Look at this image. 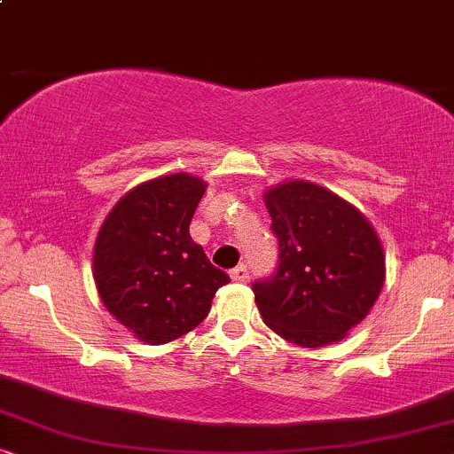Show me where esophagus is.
<instances>
[{
    "label": "esophagus",
    "mask_w": 454,
    "mask_h": 454,
    "mask_svg": "<svg viewBox=\"0 0 454 454\" xmlns=\"http://www.w3.org/2000/svg\"><path fill=\"white\" fill-rule=\"evenodd\" d=\"M229 275H231L235 283H247V278H250V272H247L246 266H235Z\"/></svg>",
    "instance_id": "34e87169"
}]
</instances>
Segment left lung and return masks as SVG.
<instances>
[{
	"label": "left lung",
	"mask_w": 454,
	"mask_h": 454,
	"mask_svg": "<svg viewBox=\"0 0 454 454\" xmlns=\"http://www.w3.org/2000/svg\"><path fill=\"white\" fill-rule=\"evenodd\" d=\"M278 269L252 291L264 325L289 343H339L380 295L384 247L362 210L306 179L264 190Z\"/></svg>",
	"instance_id": "8db88e82"
}]
</instances>
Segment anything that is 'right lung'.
<instances>
[{
    "instance_id": "right-lung-1",
    "label": "right lung",
    "mask_w": 454,
    "mask_h": 454,
    "mask_svg": "<svg viewBox=\"0 0 454 454\" xmlns=\"http://www.w3.org/2000/svg\"><path fill=\"white\" fill-rule=\"evenodd\" d=\"M207 182L169 173L126 192L105 216L92 252L98 297L115 320L148 345H163L207 318L229 283L190 238Z\"/></svg>"
}]
</instances>
